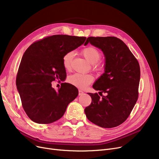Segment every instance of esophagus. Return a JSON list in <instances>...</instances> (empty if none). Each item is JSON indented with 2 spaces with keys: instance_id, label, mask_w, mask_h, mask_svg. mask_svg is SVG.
I'll list each match as a JSON object with an SVG mask.
<instances>
[{
  "instance_id": "1",
  "label": "esophagus",
  "mask_w": 159,
  "mask_h": 159,
  "mask_svg": "<svg viewBox=\"0 0 159 159\" xmlns=\"http://www.w3.org/2000/svg\"><path fill=\"white\" fill-rule=\"evenodd\" d=\"M83 93H84L83 91L81 90V89H79V95H82Z\"/></svg>"
}]
</instances>
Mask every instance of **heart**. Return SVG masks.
Segmentation results:
<instances>
[{"label":"heart","instance_id":"heart-1","mask_svg":"<svg viewBox=\"0 0 159 159\" xmlns=\"http://www.w3.org/2000/svg\"><path fill=\"white\" fill-rule=\"evenodd\" d=\"M82 54L89 62L93 64L94 70L96 71L102 70L101 65L98 62L102 55L98 49L92 46H89L82 50ZM73 56L74 53L73 51H68L64 55L62 64L66 70H70L71 69ZM67 80L70 84L80 88H84L93 82V77L90 74L75 73L70 75L68 77Z\"/></svg>","mask_w":159,"mask_h":159}]
</instances>
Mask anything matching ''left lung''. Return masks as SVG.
Returning a JSON list of instances; mask_svg holds the SVG:
<instances>
[{"mask_svg": "<svg viewBox=\"0 0 159 159\" xmlns=\"http://www.w3.org/2000/svg\"><path fill=\"white\" fill-rule=\"evenodd\" d=\"M88 43L99 48L105 57V73L93 88L106 96L88 93L92 102L84 109L87 118L103 128L121 125L129 116L139 98L140 65L126 44L113 37H89Z\"/></svg>", "mask_w": 159, "mask_h": 159, "instance_id": "obj_1", "label": "left lung"}]
</instances>
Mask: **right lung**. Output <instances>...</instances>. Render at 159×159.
I'll return each mask as SVG.
<instances>
[{"mask_svg": "<svg viewBox=\"0 0 159 159\" xmlns=\"http://www.w3.org/2000/svg\"><path fill=\"white\" fill-rule=\"evenodd\" d=\"M86 39L68 35L47 36L34 42L25 52L16 86L23 109L34 122L49 124L58 120L77 97L78 89L73 85L64 82L55 90L52 82L64 80V55L83 44Z\"/></svg>", "mask_w": 159, "mask_h": 159, "instance_id": "right-lung-1", "label": "right lung"}]
</instances>
